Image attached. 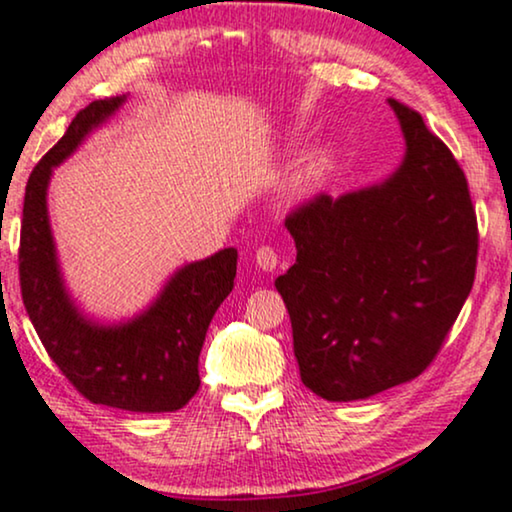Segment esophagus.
<instances>
[{"mask_svg":"<svg viewBox=\"0 0 512 512\" xmlns=\"http://www.w3.org/2000/svg\"><path fill=\"white\" fill-rule=\"evenodd\" d=\"M280 263V256L278 251L273 249V246H258L256 251V266L261 270H275Z\"/></svg>","mask_w":512,"mask_h":512,"instance_id":"1","label":"esophagus"}]
</instances>
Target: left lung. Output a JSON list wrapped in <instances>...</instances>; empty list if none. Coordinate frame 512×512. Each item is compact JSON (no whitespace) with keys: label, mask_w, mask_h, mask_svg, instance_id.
Masks as SVG:
<instances>
[{"label":"left lung","mask_w":512,"mask_h":512,"mask_svg":"<svg viewBox=\"0 0 512 512\" xmlns=\"http://www.w3.org/2000/svg\"><path fill=\"white\" fill-rule=\"evenodd\" d=\"M407 153L386 182L287 215L297 263L275 280L302 383L366 400L436 359L474 285L479 230L465 172L422 114L388 100Z\"/></svg>","instance_id":"1"}]
</instances>
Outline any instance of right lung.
<instances>
[{"label":"right lung","instance_id":"add662e5","mask_svg":"<svg viewBox=\"0 0 512 512\" xmlns=\"http://www.w3.org/2000/svg\"><path fill=\"white\" fill-rule=\"evenodd\" d=\"M126 95L93 100L30 172L23 198L18 280L35 333L83 398L126 412H174L196 395L198 354L237 275V249H222L172 275L141 316L119 326L88 321L66 292L47 218L52 170Z\"/></svg>","mask_w":512,"mask_h":512}]
</instances>
